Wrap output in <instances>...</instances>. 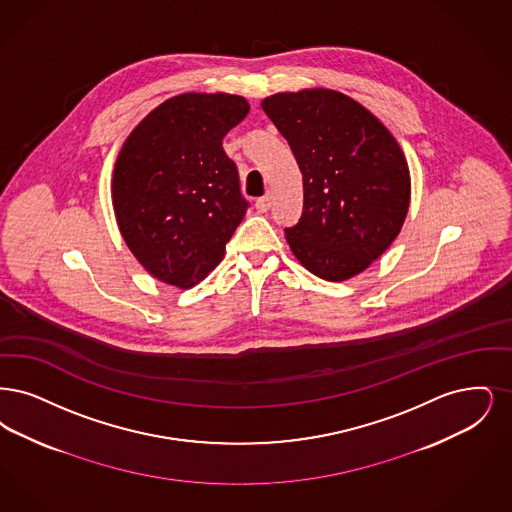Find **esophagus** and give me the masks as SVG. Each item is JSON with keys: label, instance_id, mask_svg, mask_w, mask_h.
Here are the masks:
<instances>
[{"label": "esophagus", "instance_id": "34e87169", "mask_svg": "<svg viewBox=\"0 0 512 512\" xmlns=\"http://www.w3.org/2000/svg\"><path fill=\"white\" fill-rule=\"evenodd\" d=\"M254 206H256V210H258V212H262V214H264V212L269 210V206H271V197L266 195V197L256 200V204H254Z\"/></svg>", "mask_w": 512, "mask_h": 512}]
</instances>
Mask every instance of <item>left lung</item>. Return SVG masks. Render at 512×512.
Returning <instances> with one entry per match:
<instances>
[{"mask_svg": "<svg viewBox=\"0 0 512 512\" xmlns=\"http://www.w3.org/2000/svg\"><path fill=\"white\" fill-rule=\"evenodd\" d=\"M262 109L289 141L304 208L285 237L296 260L325 281L365 271L394 243L411 200L400 143L371 111L334 89L275 93Z\"/></svg>", "mask_w": 512, "mask_h": 512, "instance_id": "8db88e82", "label": "left lung"}]
</instances>
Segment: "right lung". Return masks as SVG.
<instances>
[{
  "instance_id": "1",
  "label": "right lung",
  "mask_w": 512,
  "mask_h": 512,
  "mask_svg": "<svg viewBox=\"0 0 512 512\" xmlns=\"http://www.w3.org/2000/svg\"><path fill=\"white\" fill-rule=\"evenodd\" d=\"M248 111L241 95L181 93L124 141L112 172L114 216L158 281L191 289L222 262L248 208L223 137Z\"/></svg>"
}]
</instances>
